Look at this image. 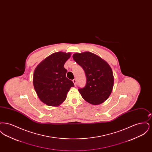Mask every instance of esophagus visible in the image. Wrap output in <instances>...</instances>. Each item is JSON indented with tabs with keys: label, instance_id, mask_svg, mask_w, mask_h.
Masks as SVG:
<instances>
[{
	"label": "esophagus",
	"instance_id": "1",
	"mask_svg": "<svg viewBox=\"0 0 152 152\" xmlns=\"http://www.w3.org/2000/svg\"><path fill=\"white\" fill-rule=\"evenodd\" d=\"M72 81L73 83H74V85L76 86V82H77V81H76V80L73 79L72 80Z\"/></svg>",
	"mask_w": 152,
	"mask_h": 152
}]
</instances>
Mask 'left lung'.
Returning a JSON list of instances; mask_svg holds the SVG:
<instances>
[{"label":"left lung","mask_w":152,"mask_h":152,"mask_svg":"<svg viewBox=\"0 0 152 152\" xmlns=\"http://www.w3.org/2000/svg\"><path fill=\"white\" fill-rule=\"evenodd\" d=\"M73 58L83 68L87 77L86 86L79 89L82 97L95 105L106 101L114 84L113 72L108 63L90 52L76 53Z\"/></svg>","instance_id":"left-lung-1"}]
</instances>
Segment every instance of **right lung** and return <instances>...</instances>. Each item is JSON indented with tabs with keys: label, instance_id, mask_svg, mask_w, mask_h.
I'll return each mask as SVG.
<instances>
[{
	"label": "right lung",
	"instance_id": "obj_1",
	"mask_svg": "<svg viewBox=\"0 0 152 152\" xmlns=\"http://www.w3.org/2000/svg\"><path fill=\"white\" fill-rule=\"evenodd\" d=\"M70 52H55L43 60L36 66L33 84L39 99L48 106L57 107L63 102L74 84L66 77L64 67L71 57Z\"/></svg>",
	"mask_w": 152,
	"mask_h": 152
}]
</instances>
